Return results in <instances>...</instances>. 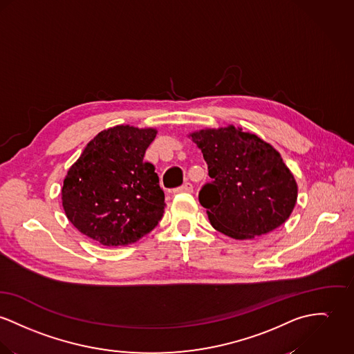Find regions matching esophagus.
Segmentation results:
<instances>
[{"instance_id":"esophagus-1","label":"esophagus","mask_w":354,"mask_h":354,"mask_svg":"<svg viewBox=\"0 0 354 354\" xmlns=\"http://www.w3.org/2000/svg\"><path fill=\"white\" fill-rule=\"evenodd\" d=\"M172 192H174V194H179V192H192V185L189 183V182H186V183H185V185H182L180 187L174 189Z\"/></svg>"}]
</instances>
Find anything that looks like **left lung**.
I'll use <instances>...</instances> for the list:
<instances>
[{
    "mask_svg": "<svg viewBox=\"0 0 354 354\" xmlns=\"http://www.w3.org/2000/svg\"><path fill=\"white\" fill-rule=\"evenodd\" d=\"M212 183L199 191L213 227L236 240L254 239L291 216L298 186L280 153L260 137L229 125L191 133Z\"/></svg>",
    "mask_w": 354,
    "mask_h": 354,
    "instance_id": "8db88e82",
    "label": "left lung"
}]
</instances>
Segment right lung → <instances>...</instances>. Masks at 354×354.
<instances>
[{
    "mask_svg": "<svg viewBox=\"0 0 354 354\" xmlns=\"http://www.w3.org/2000/svg\"><path fill=\"white\" fill-rule=\"evenodd\" d=\"M153 128L117 125L100 132L70 167L62 203L68 221L105 246L133 244L163 217L164 191L153 164L144 162Z\"/></svg>",
    "mask_w": 354,
    "mask_h": 354,
    "instance_id": "obj_1",
    "label": "right lung"
}]
</instances>
